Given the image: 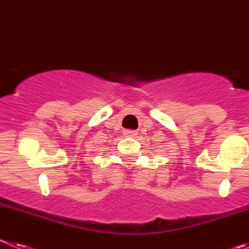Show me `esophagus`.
I'll list each match as a JSON object with an SVG mask.
<instances>
[{
  "mask_svg": "<svg viewBox=\"0 0 249 249\" xmlns=\"http://www.w3.org/2000/svg\"><path fill=\"white\" fill-rule=\"evenodd\" d=\"M137 135V131H131V129H126V131H124V136H127V137H136Z\"/></svg>",
  "mask_w": 249,
  "mask_h": 249,
  "instance_id": "34e87169",
  "label": "esophagus"
}]
</instances>
